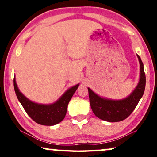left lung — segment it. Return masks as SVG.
<instances>
[{"instance_id": "obj_1", "label": "left lung", "mask_w": 157, "mask_h": 157, "mask_svg": "<svg viewBox=\"0 0 157 157\" xmlns=\"http://www.w3.org/2000/svg\"><path fill=\"white\" fill-rule=\"evenodd\" d=\"M140 64V80L133 91L128 97L120 100H113L101 97L88 88L90 107L95 116L107 122H115L124 120L133 112L144 94L146 76L144 65L139 55Z\"/></svg>"}]
</instances>
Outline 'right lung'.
<instances>
[{
    "label": "right lung",
    "mask_w": 157,
    "mask_h": 157,
    "mask_svg": "<svg viewBox=\"0 0 157 157\" xmlns=\"http://www.w3.org/2000/svg\"><path fill=\"white\" fill-rule=\"evenodd\" d=\"M13 83L18 101L28 115L37 123L47 126L55 125L62 121L67 114L68 104L79 86L78 83L69 88L54 103L40 104L30 101L20 91L15 81V76H14Z\"/></svg>",
    "instance_id": "right-lung-1"
}]
</instances>
